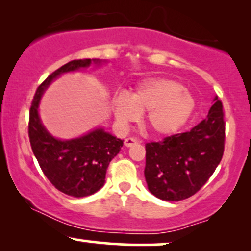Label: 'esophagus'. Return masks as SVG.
I'll return each instance as SVG.
<instances>
[{"instance_id": "1", "label": "esophagus", "mask_w": 251, "mask_h": 251, "mask_svg": "<svg viewBox=\"0 0 251 251\" xmlns=\"http://www.w3.org/2000/svg\"><path fill=\"white\" fill-rule=\"evenodd\" d=\"M139 142H138L137 139H134V138H126L125 142H124V144H125L126 148H131V146L135 145V144H138Z\"/></svg>"}]
</instances>
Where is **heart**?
Returning a JSON list of instances; mask_svg holds the SVG:
<instances>
[{
  "mask_svg": "<svg viewBox=\"0 0 251 251\" xmlns=\"http://www.w3.org/2000/svg\"><path fill=\"white\" fill-rule=\"evenodd\" d=\"M195 98L183 85L170 79H149L135 87L131 96L118 93L114 116L122 126L133 123L146 112V126L157 137L175 134L194 113Z\"/></svg>",
  "mask_w": 251,
  "mask_h": 251,
  "instance_id": "1",
  "label": "heart"
}]
</instances>
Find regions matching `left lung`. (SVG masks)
Returning a JSON list of instances; mask_svg holds the SVG:
<instances>
[{
  "mask_svg": "<svg viewBox=\"0 0 251 251\" xmlns=\"http://www.w3.org/2000/svg\"><path fill=\"white\" fill-rule=\"evenodd\" d=\"M208 117L188 132L145 145V179L163 201L191 197L209 180L222 160L226 142L223 105L215 98Z\"/></svg>",
  "mask_w": 251,
  "mask_h": 251,
  "instance_id": "obj_1",
  "label": "left lung"
}]
</instances>
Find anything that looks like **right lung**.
<instances>
[{
  "mask_svg": "<svg viewBox=\"0 0 251 251\" xmlns=\"http://www.w3.org/2000/svg\"><path fill=\"white\" fill-rule=\"evenodd\" d=\"M98 59L73 60L50 74L39 86L29 109L28 135L37 163L48 180L59 191L80 198L93 195L105 183L108 164L123 148L118 139L102 128L71 140H60L47 132L40 120L39 108L43 91L62 73L88 67Z\"/></svg>",
  "mask_w": 251,
  "mask_h": 251,
  "instance_id": "right-lung-1",
  "label": "right lung"
}]
</instances>
